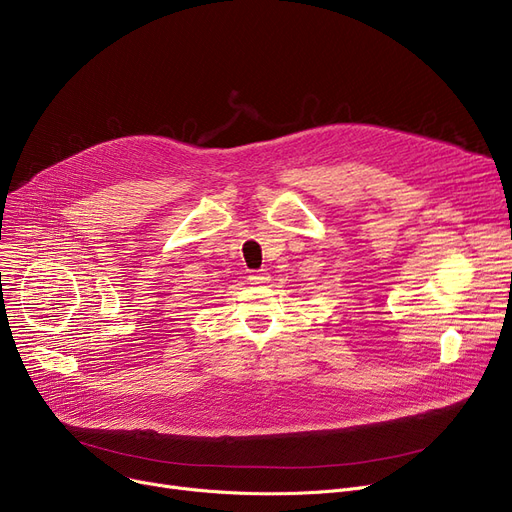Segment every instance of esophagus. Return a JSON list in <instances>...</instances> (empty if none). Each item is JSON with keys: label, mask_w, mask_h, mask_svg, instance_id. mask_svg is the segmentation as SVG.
Instances as JSON below:
<instances>
[{"label": "esophagus", "mask_w": 512, "mask_h": 512, "mask_svg": "<svg viewBox=\"0 0 512 512\" xmlns=\"http://www.w3.org/2000/svg\"><path fill=\"white\" fill-rule=\"evenodd\" d=\"M249 282H251V284H265V282H270V274H267L265 270L251 272V274H249Z\"/></svg>", "instance_id": "1"}]
</instances>
